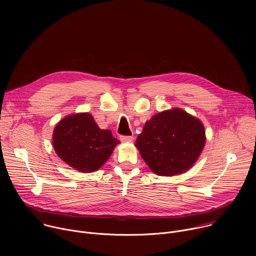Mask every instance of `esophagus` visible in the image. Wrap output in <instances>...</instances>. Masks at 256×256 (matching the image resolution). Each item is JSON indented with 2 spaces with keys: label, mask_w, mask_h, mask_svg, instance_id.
<instances>
[{
  "label": "esophagus",
  "mask_w": 256,
  "mask_h": 256,
  "mask_svg": "<svg viewBox=\"0 0 256 256\" xmlns=\"http://www.w3.org/2000/svg\"><path fill=\"white\" fill-rule=\"evenodd\" d=\"M120 140L124 142H132L134 140V136H122Z\"/></svg>",
  "instance_id": "esophagus-1"
}]
</instances>
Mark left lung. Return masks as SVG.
<instances>
[{"mask_svg": "<svg viewBox=\"0 0 256 256\" xmlns=\"http://www.w3.org/2000/svg\"><path fill=\"white\" fill-rule=\"evenodd\" d=\"M204 144L202 122L180 108H172L144 124L136 147L155 174L174 176L194 166Z\"/></svg>", "mask_w": 256, "mask_h": 256, "instance_id": "1", "label": "left lung"}]
</instances>
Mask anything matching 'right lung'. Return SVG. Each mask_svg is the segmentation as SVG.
Instances as JSON below:
<instances>
[{"label": "right lung", "mask_w": 256, "mask_h": 256, "mask_svg": "<svg viewBox=\"0 0 256 256\" xmlns=\"http://www.w3.org/2000/svg\"><path fill=\"white\" fill-rule=\"evenodd\" d=\"M120 140L112 130H101L88 112L70 114L54 128V149L58 156L75 170L90 173L98 170L110 157Z\"/></svg>", "instance_id": "right-lung-1"}]
</instances>
